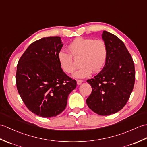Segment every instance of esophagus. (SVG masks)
I'll list each match as a JSON object with an SVG mask.
<instances>
[{
    "instance_id": "1",
    "label": "esophagus",
    "mask_w": 147,
    "mask_h": 147,
    "mask_svg": "<svg viewBox=\"0 0 147 147\" xmlns=\"http://www.w3.org/2000/svg\"><path fill=\"white\" fill-rule=\"evenodd\" d=\"M76 82H77V85H80L81 83H83V80H77Z\"/></svg>"
}]
</instances>
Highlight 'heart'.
Wrapping results in <instances>:
<instances>
[{
    "instance_id": "obj_1",
    "label": "heart",
    "mask_w": 147,
    "mask_h": 147,
    "mask_svg": "<svg viewBox=\"0 0 147 147\" xmlns=\"http://www.w3.org/2000/svg\"><path fill=\"white\" fill-rule=\"evenodd\" d=\"M69 53L60 51L58 61L61 68L70 74L76 69V65L73 57L80 58L79 70L74 76L77 78L88 76L92 71L98 73L104 67L108 56V49L104 41L88 38L78 37L67 45Z\"/></svg>"
}]
</instances>
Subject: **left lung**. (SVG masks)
<instances>
[{"mask_svg":"<svg viewBox=\"0 0 147 147\" xmlns=\"http://www.w3.org/2000/svg\"><path fill=\"white\" fill-rule=\"evenodd\" d=\"M102 38L108 49L107 62L97 75L87 80L92 91L86 102L96 114L108 115L121 110L128 101L135 85V69L123 41L106 31Z\"/></svg>","mask_w":147,"mask_h":147,"instance_id":"8db88e82","label":"left lung"}]
</instances>
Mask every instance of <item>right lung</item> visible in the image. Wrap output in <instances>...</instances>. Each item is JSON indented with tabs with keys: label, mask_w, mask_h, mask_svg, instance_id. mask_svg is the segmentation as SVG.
Wrapping results in <instances>:
<instances>
[{
	"label": "right lung",
	"mask_w": 147,
	"mask_h": 147,
	"mask_svg": "<svg viewBox=\"0 0 147 147\" xmlns=\"http://www.w3.org/2000/svg\"><path fill=\"white\" fill-rule=\"evenodd\" d=\"M62 44L59 36L45 37L32 43L17 65L16 83L26 107L43 117H51L65 109L76 81L62 71L57 55Z\"/></svg>",
	"instance_id": "obj_1"
}]
</instances>
